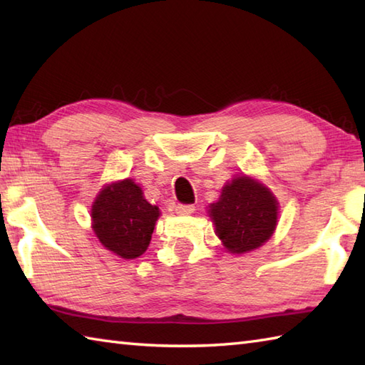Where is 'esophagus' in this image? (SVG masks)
<instances>
[{"label":"esophagus","mask_w":365,"mask_h":365,"mask_svg":"<svg viewBox=\"0 0 365 365\" xmlns=\"http://www.w3.org/2000/svg\"><path fill=\"white\" fill-rule=\"evenodd\" d=\"M195 212V205H190V204H178L175 207V213L177 215H191Z\"/></svg>","instance_id":"obj_1"}]
</instances>
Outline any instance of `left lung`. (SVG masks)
<instances>
[{
    "label": "left lung",
    "mask_w": 365,
    "mask_h": 365,
    "mask_svg": "<svg viewBox=\"0 0 365 365\" xmlns=\"http://www.w3.org/2000/svg\"><path fill=\"white\" fill-rule=\"evenodd\" d=\"M279 204L265 185L240 175L224 185L220 200L208 207L216 235L232 254L257 250L274 234Z\"/></svg>",
    "instance_id": "8db88e82"
}]
</instances>
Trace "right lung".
Returning a JSON list of instances; mask_svg holds the SVG:
<instances>
[{"label": "right lung", "mask_w": 365, "mask_h": 365, "mask_svg": "<svg viewBox=\"0 0 365 365\" xmlns=\"http://www.w3.org/2000/svg\"><path fill=\"white\" fill-rule=\"evenodd\" d=\"M92 229L106 250L122 259H136L149 247L160 208L147 202L131 180L114 182L92 204Z\"/></svg>", "instance_id": "right-lung-1"}]
</instances>
